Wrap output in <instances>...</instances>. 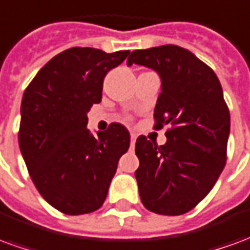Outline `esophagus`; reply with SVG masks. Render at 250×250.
<instances>
[{
	"instance_id": "34e87169",
	"label": "esophagus",
	"mask_w": 250,
	"mask_h": 250,
	"mask_svg": "<svg viewBox=\"0 0 250 250\" xmlns=\"http://www.w3.org/2000/svg\"><path fill=\"white\" fill-rule=\"evenodd\" d=\"M135 141H136V134L131 132V146H134V145H135Z\"/></svg>"
}]
</instances>
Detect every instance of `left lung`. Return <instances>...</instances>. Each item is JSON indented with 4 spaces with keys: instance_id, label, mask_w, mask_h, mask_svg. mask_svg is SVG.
Masks as SVG:
<instances>
[{
    "instance_id": "8db88e82",
    "label": "left lung",
    "mask_w": 250,
    "mask_h": 250,
    "mask_svg": "<svg viewBox=\"0 0 250 250\" xmlns=\"http://www.w3.org/2000/svg\"><path fill=\"white\" fill-rule=\"evenodd\" d=\"M132 64L161 76L154 127L168 125L163 146L145 135L136 139L142 204L157 214H185L209 194L225 167L230 114L222 87L210 66L178 45L134 51L127 60Z\"/></svg>"
}]
</instances>
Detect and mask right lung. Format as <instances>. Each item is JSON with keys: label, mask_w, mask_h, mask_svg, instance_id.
Wrapping results in <instances>:
<instances>
[{"label": "right lung", "mask_w": 250, "mask_h": 250, "mask_svg": "<svg viewBox=\"0 0 250 250\" xmlns=\"http://www.w3.org/2000/svg\"><path fill=\"white\" fill-rule=\"evenodd\" d=\"M130 51L75 46L41 68L21 102L19 145L36 188L64 214L98 210L105 201L130 132L111 123L93 136L88 111L102 102L103 80Z\"/></svg>", "instance_id": "add662e5"}]
</instances>
